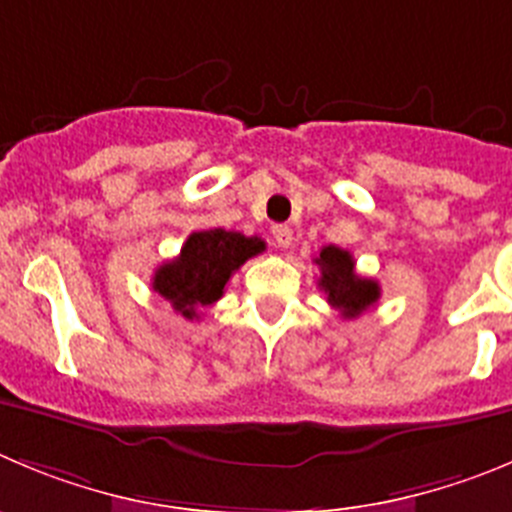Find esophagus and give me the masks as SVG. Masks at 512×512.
<instances>
[{"label":"esophagus","instance_id":"1","mask_svg":"<svg viewBox=\"0 0 512 512\" xmlns=\"http://www.w3.org/2000/svg\"><path fill=\"white\" fill-rule=\"evenodd\" d=\"M272 240H275V245L285 250V247L293 245V229H290L288 224H275V227H272Z\"/></svg>","mask_w":512,"mask_h":512}]
</instances>
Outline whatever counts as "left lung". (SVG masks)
<instances>
[{
	"label": "left lung",
	"mask_w": 512,
	"mask_h": 512,
	"mask_svg": "<svg viewBox=\"0 0 512 512\" xmlns=\"http://www.w3.org/2000/svg\"><path fill=\"white\" fill-rule=\"evenodd\" d=\"M315 265L321 267V285L323 293L328 295V303L343 315V318H358V315L376 305L381 298V288L376 280L356 275V260L351 252L341 250L336 245L323 247L321 255L315 257Z\"/></svg>",
	"instance_id": "1"
}]
</instances>
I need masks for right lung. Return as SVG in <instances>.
Segmentation results:
<instances>
[{"label":"right lung","mask_w":512,"mask_h":512,"mask_svg":"<svg viewBox=\"0 0 512 512\" xmlns=\"http://www.w3.org/2000/svg\"><path fill=\"white\" fill-rule=\"evenodd\" d=\"M265 242L260 237H245L227 229L191 232L181 247L179 257L164 262L154 272V290L174 305L176 313L194 321L197 310L217 303L224 295V285L250 257L260 255Z\"/></svg>","instance_id":"right-lung-1"}]
</instances>
